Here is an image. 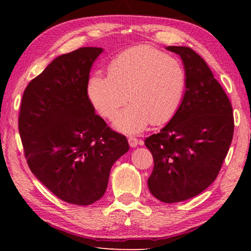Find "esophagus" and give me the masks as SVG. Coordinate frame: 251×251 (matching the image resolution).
Listing matches in <instances>:
<instances>
[{
    "instance_id": "34e87169",
    "label": "esophagus",
    "mask_w": 251,
    "mask_h": 251,
    "mask_svg": "<svg viewBox=\"0 0 251 251\" xmlns=\"http://www.w3.org/2000/svg\"><path fill=\"white\" fill-rule=\"evenodd\" d=\"M128 143L131 148H136L138 145H143V142L141 140H138L137 138L134 137L128 138Z\"/></svg>"
}]
</instances>
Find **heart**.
<instances>
[{"instance_id": "b5f03b06", "label": "heart", "mask_w": 251, "mask_h": 251, "mask_svg": "<svg viewBox=\"0 0 251 251\" xmlns=\"http://www.w3.org/2000/svg\"><path fill=\"white\" fill-rule=\"evenodd\" d=\"M108 72L109 75L94 74L88 79L87 96L109 120L130 101L114 121L117 130L138 134L150 122H169L179 110L185 93V71L178 59L155 47L137 45L123 50L110 62Z\"/></svg>"}]
</instances>
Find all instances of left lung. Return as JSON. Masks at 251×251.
I'll return each mask as SVG.
<instances>
[{"mask_svg": "<svg viewBox=\"0 0 251 251\" xmlns=\"http://www.w3.org/2000/svg\"><path fill=\"white\" fill-rule=\"evenodd\" d=\"M182 60L186 86L168 124L145 140L154 159L149 190L164 202L192 199L219 174L234 132L233 109L202 58L185 46H168Z\"/></svg>", "mask_w": 251, "mask_h": 251, "instance_id": "1", "label": "left lung"}]
</instances>
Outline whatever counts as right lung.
<instances>
[{
  "instance_id": "1",
  "label": "right lung",
  "mask_w": 251,
  "mask_h": 251,
  "mask_svg": "<svg viewBox=\"0 0 251 251\" xmlns=\"http://www.w3.org/2000/svg\"><path fill=\"white\" fill-rule=\"evenodd\" d=\"M101 47H82L55 58L28 84L21 101L19 134L31 172L51 193L87 206L105 193L113 164L129 150L87 96Z\"/></svg>"
}]
</instances>
